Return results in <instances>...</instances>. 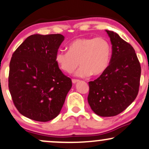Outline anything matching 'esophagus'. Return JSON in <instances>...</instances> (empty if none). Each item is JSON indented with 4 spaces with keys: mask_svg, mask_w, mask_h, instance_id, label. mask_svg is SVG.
<instances>
[{
    "mask_svg": "<svg viewBox=\"0 0 149 149\" xmlns=\"http://www.w3.org/2000/svg\"><path fill=\"white\" fill-rule=\"evenodd\" d=\"M72 81L73 84H76L77 82L79 81V80L78 79H73L72 80Z\"/></svg>",
    "mask_w": 149,
    "mask_h": 149,
    "instance_id": "esophagus-1",
    "label": "esophagus"
}]
</instances>
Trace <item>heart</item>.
Instances as JSON below:
<instances>
[{"instance_id":"obj_1","label":"heart","mask_w":149,"mask_h":149,"mask_svg":"<svg viewBox=\"0 0 149 149\" xmlns=\"http://www.w3.org/2000/svg\"><path fill=\"white\" fill-rule=\"evenodd\" d=\"M111 56V47L106 38H78L69 44L68 52H57L55 61L66 73L72 72L80 63L81 66L75 75L87 77L104 73L109 65Z\"/></svg>"}]
</instances>
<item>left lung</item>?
<instances>
[{
    "instance_id": "1",
    "label": "left lung",
    "mask_w": 149,
    "mask_h": 149,
    "mask_svg": "<svg viewBox=\"0 0 149 149\" xmlns=\"http://www.w3.org/2000/svg\"><path fill=\"white\" fill-rule=\"evenodd\" d=\"M106 31L112 43L111 58L106 71L88 82V102L97 115L112 117L124 111L136 98L141 66L131 44L117 33Z\"/></svg>"
}]
</instances>
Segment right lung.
<instances>
[{"mask_svg":"<svg viewBox=\"0 0 149 149\" xmlns=\"http://www.w3.org/2000/svg\"><path fill=\"white\" fill-rule=\"evenodd\" d=\"M64 36L60 34L28 36L13 53L8 86L14 106L25 117L48 122L59 114L72 87L55 56Z\"/></svg>","mask_w":149,"mask_h":149,"instance_id":"add662e5","label":"right lung"}]
</instances>
